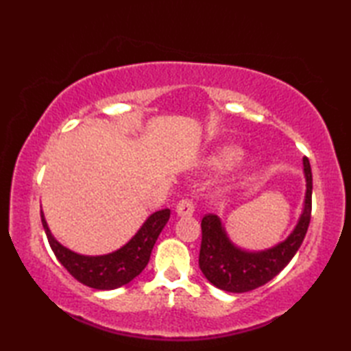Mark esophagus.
<instances>
[{
	"label": "esophagus",
	"instance_id": "1",
	"mask_svg": "<svg viewBox=\"0 0 351 351\" xmlns=\"http://www.w3.org/2000/svg\"><path fill=\"white\" fill-rule=\"evenodd\" d=\"M176 214L180 217H190V215L195 214V205L190 199H182L176 205Z\"/></svg>",
	"mask_w": 351,
	"mask_h": 351
}]
</instances>
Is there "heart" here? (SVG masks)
Segmentation results:
<instances>
[{"label": "heart", "mask_w": 351, "mask_h": 351, "mask_svg": "<svg viewBox=\"0 0 351 351\" xmlns=\"http://www.w3.org/2000/svg\"><path fill=\"white\" fill-rule=\"evenodd\" d=\"M243 151L241 147H238L235 145H221L219 147H215L214 151L206 156L204 161V166L210 170H225L240 160ZM258 166L256 160H250L247 164L244 166V171L255 169Z\"/></svg>", "instance_id": "b5f03b06"}]
</instances>
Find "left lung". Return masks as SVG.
Here are the masks:
<instances>
[{
  "label": "left lung",
  "instance_id": "left-lung-1",
  "mask_svg": "<svg viewBox=\"0 0 351 351\" xmlns=\"http://www.w3.org/2000/svg\"><path fill=\"white\" fill-rule=\"evenodd\" d=\"M303 175L306 191L300 217L285 240L271 247L243 249L230 240L219 215L208 214L202 219L199 267L214 287L228 293H247L263 287L288 265L302 245L311 221L312 171L308 158H303Z\"/></svg>",
  "mask_w": 351,
  "mask_h": 351
}]
</instances>
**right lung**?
I'll use <instances>...</instances> for the list:
<instances>
[{
	"mask_svg": "<svg viewBox=\"0 0 351 351\" xmlns=\"http://www.w3.org/2000/svg\"><path fill=\"white\" fill-rule=\"evenodd\" d=\"M40 217L52 252L73 278L83 285L95 289H116L130 283L145 270L155 241L158 240L162 228L167 225L170 219V210L164 208V210L152 213L122 247L106 255L95 256L81 255L57 241L45 220L43 211H40Z\"/></svg>",
	"mask_w": 351,
	"mask_h": 351,
	"instance_id": "add662e5",
	"label": "right lung"
}]
</instances>
